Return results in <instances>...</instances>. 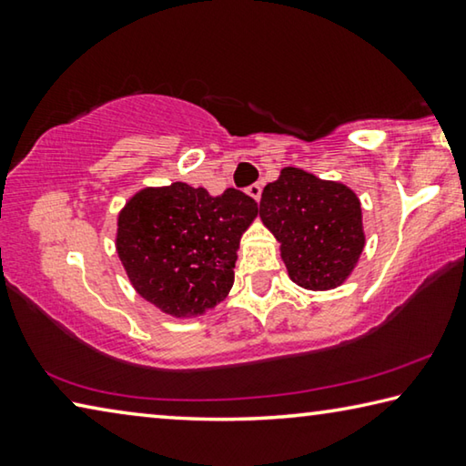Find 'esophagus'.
<instances>
[{
	"label": "esophagus",
	"mask_w": 466,
	"mask_h": 466,
	"mask_svg": "<svg viewBox=\"0 0 466 466\" xmlns=\"http://www.w3.org/2000/svg\"><path fill=\"white\" fill-rule=\"evenodd\" d=\"M261 191H263V187L261 185H258V183H255V185H250L248 188H247V193L252 197V199H255V201H258V199H261Z\"/></svg>",
	"instance_id": "obj_1"
}]
</instances>
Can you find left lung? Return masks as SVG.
Wrapping results in <instances>:
<instances>
[{
    "label": "left lung",
    "mask_w": 466,
    "mask_h": 466,
    "mask_svg": "<svg viewBox=\"0 0 466 466\" xmlns=\"http://www.w3.org/2000/svg\"><path fill=\"white\" fill-rule=\"evenodd\" d=\"M258 216L281 242L289 279L306 289L341 286L364 250L356 193L299 168H283L263 188Z\"/></svg>",
    "instance_id": "left-lung-1"
}]
</instances>
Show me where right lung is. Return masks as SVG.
Here are the masks:
<instances>
[{
    "mask_svg": "<svg viewBox=\"0 0 466 466\" xmlns=\"http://www.w3.org/2000/svg\"><path fill=\"white\" fill-rule=\"evenodd\" d=\"M255 216L257 201L236 188L218 197L187 183L144 188L119 214L116 252L141 298L175 319L197 317L230 291Z\"/></svg>",
    "mask_w": 466,
    "mask_h": 466,
    "instance_id": "obj_1",
    "label": "right lung"
}]
</instances>
